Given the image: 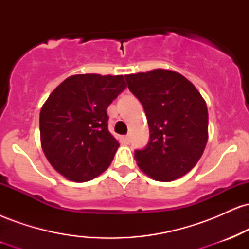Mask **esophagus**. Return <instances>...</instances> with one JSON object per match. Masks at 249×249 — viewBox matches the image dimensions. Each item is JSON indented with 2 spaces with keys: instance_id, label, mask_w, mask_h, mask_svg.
<instances>
[{
  "instance_id": "obj_1",
  "label": "esophagus",
  "mask_w": 249,
  "mask_h": 249,
  "mask_svg": "<svg viewBox=\"0 0 249 249\" xmlns=\"http://www.w3.org/2000/svg\"><path fill=\"white\" fill-rule=\"evenodd\" d=\"M122 139L125 144H128V142H130V136H124Z\"/></svg>"
}]
</instances>
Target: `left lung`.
<instances>
[{
  "label": "left lung",
  "instance_id": "obj_1",
  "mask_svg": "<svg viewBox=\"0 0 249 249\" xmlns=\"http://www.w3.org/2000/svg\"><path fill=\"white\" fill-rule=\"evenodd\" d=\"M141 101L150 142L134 152L137 165L157 181L185 176L201 158L208 139L207 105L196 88L172 70L154 69L125 76Z\"/></svg>",
  "mask_w": 249,
  "mask_h": 249
}]
</instances>
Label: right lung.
I'll use <instances>...</instances> for the list:
<instances>
[{
    "mask_svg": "<svg viewBox=\"0 0 249 249\" xmlns=\"http://www.w3.org/2000/svg\"><path fill=\"white\" fill-rule=\"evenodd\" d=\"M125 87L122 75H73L43 104L39 113L42 150L64 178L89 181L110 166L119 142L107 128V110Z\"/></svg>",
    "mask_w": 249,
    "mask_h": 249,
    "instance_id": "1",
    "label": "right lung"
}]
</instances>
